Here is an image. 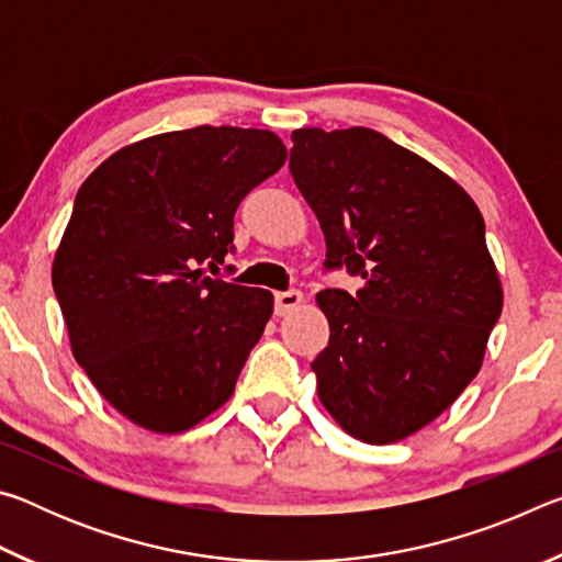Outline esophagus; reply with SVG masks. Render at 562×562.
I'll list each match as a JSON object with an SVG mask.
<instances>
[{
    "label": "esophagus",
    "mask_w": 562,
    "mask_h": 562,
    "mask_svg": "<svg viewBox=\"0 0 562 562\" xmlns=\"http://www.w3.org/2000/svg\"><path fill=\"white\" fill-rule=\"evenodd\" d=\"M302 304V292L288 290V292H274V312L278 315H288V312L297 310Z\"/></svg>",
    "instance_id": "esophagus-1"
}]
</instances>
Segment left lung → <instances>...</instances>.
I'll list each match as a JSON object with an SVG mask.
<instances>
[{"mask_svg": "<svg viewBox=\"0 0 562 562\" xmlns=\"http://www.w3.org/2000/svg\"><path fill=\"white\" fill-rule=\"evenodd\" d=\"M290 173L327 268L364 282L317 294L329 322L312 361L319 402L359 441H402L471 384L501 317L483 215L453 178L372 128L292 131Z\"/></svg>", "mask_w": 562, "mask_h": 562, "instance_id": "8db88e82", "label": "left lung"}]
</instances>
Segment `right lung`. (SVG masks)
<instances>
[{
    "mask_svg": "<svg viewBox=\"0 0 562 562\" xmlns=\"http://www.w3.org/2000/svg\"><path fill=\"white\" fill-rule=\"evenodd\" d=\"M272 131L198 126L116 150L83 180L52 265L71 351L140 429L217 412L272 317V292L205 278L243 198L278 173Z\"/></svg>",
    "mask_w": 562,
    "mask_h": 562,
    "instance_id": "add662e5",
    "label": "right lung"
}]
</instances>
